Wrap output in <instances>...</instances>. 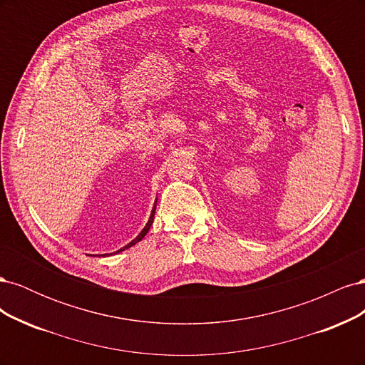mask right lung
I'll use <instances>...</instances> for the list:
<instances>
[{"label":"right lung","mask_w":365,"mask_h":365,"mask_svg":"<svg viewBox=\"0 0 365 365\" xmlns=\"http://www.w3.org/2000/svg\"><path fill=\"white\" fill-rule=\"evenodd\" d=\"M155 208H157V201H155V205H153V208H152V213H150V217H149V220H148V224H146V227L145 228H143L141 230V233L134 239V240H132V242H129V244L126 245V247H123V248H120L118 251H115V252H120V251H125V250H128V248H130L132 245H135L137 244V242H140L143 237H145L146 236V233H148V231H149V228H150V225H152V222H153V216H155ZM103 256H108V254H103Z\"/></svg>","instance_id":"add662e5"}]
</instances>
